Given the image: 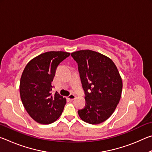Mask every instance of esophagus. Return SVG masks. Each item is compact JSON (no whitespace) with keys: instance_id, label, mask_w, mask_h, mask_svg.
Returning a JSON list of instances; mask_svg holds the SVG:
<instances>
[{"instance_id":"34e87169","label":"esophagus","mask_w":152,"mask_h":152,"mask_svg":"<svg viewBox=\"0 0 152 152\" xmlns=\"http://www.w3.org/2000/svg\"><path fill=\"white\" fill-rule=\"evenodd\" d=\"M76 95L75 94H70L69 95V96H68V99H69V100H70V101H73V100H74L76 99Z\"/></svg>"}]
</instances>
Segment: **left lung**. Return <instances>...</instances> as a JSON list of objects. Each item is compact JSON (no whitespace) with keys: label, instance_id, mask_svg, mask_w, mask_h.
Returning <instances> with one entry per match:
<instances>
[{"label":"left lung","instance_id":"8db88e82","mask_svg":"<svg viewBox=\"0 0 152 152\" xmlns=\"http://www.w3.org/2000/svg\"><path fill=\"white\" fill-rule=\"evenodd\" d=\"M86 104L78 110L80 119L89 124L104 122L111 116L121 96L123 82L111 59L92 50L74 51Z\"/></svg>","mask_w":152,"mask_h":152}]
</instances>
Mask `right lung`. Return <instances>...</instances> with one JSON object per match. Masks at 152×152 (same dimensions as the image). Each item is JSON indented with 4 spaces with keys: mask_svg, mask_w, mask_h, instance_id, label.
Wrapping results in <instances>:
<instances>
[{
    "mask_svg": "<svg viewBox=\"0 0 152 152\" xmlns=\"http://www.w3.org/2000/svg\"><path fill=\"white\" fill-rule=\"evenodd\" d=\"M70 54L48 51L33 58L25 66L20 77V96L25 110L36 122L50 124L62 113L66 99L57 92L51 94V82L59 64Z\"/></svg>",
    "mask_w": 152,
    "mask_h": 152,
    "instance_id": "add662e5",
    "label": "right lung"
}]
</instances>
